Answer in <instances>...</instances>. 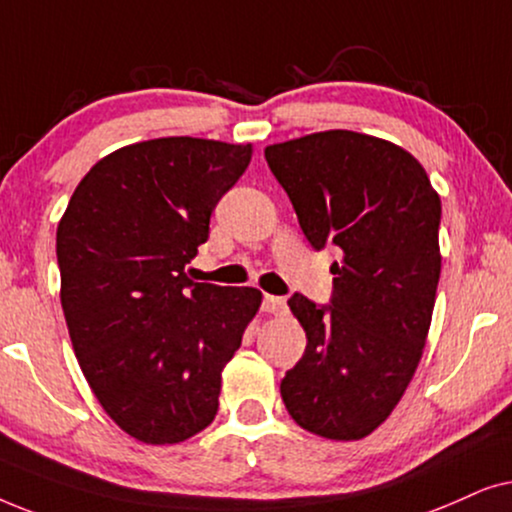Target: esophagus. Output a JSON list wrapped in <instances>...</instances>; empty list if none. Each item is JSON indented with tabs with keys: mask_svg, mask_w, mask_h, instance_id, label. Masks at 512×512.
I'll return each instance as SVG.
<instances>
[{
	"mask_svg": "<svg viewBox=\"0 0 512 512\" xmlns=\"http://www.w3.org/2000/svg\"><path fill=\"white\" fill-rule=\"evenodd\" d=\"M262 309L267 313H274V316H283L288 311V304H285V297H274V295H264L262 299Z\"/></svg>",
	"mask_w": 512,
	"mask_h": 512,
	"instance_id": "1",
	"label": "esophagus"
}]
</instances>
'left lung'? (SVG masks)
Instances as JSON below:
<instances>
[{"label": "left lung", "instance_id": "left-lung-1", "mask_svg": "<svg viewBox=\"0 0 512 512\" xmlns=\"http://www.w3.org/2000/svg\"><path fill=\"white\" fill-rule=\"evenodd\" d=\"M267 163L316 250L342 260L330 304L295 292L306 332L281 381L290 417L327 440H360L400 403L424 353L440 281V196L403 147L353 131L269 145Z\"/></svg>", "mask_w": 512, "mask_h": 512}]
</instances>
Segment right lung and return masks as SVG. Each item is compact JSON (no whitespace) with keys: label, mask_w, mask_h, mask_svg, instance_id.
I'll return each mask as SVG.
<instances>
[{"label":"right lung","mask_w":512,"mask_h":512,"mask_svg":"<svg viewBox=\"0 0 512 512\" xmlns=\"http://www.w3.org/2000/svg\"><path fill=\"white\" fill-rule=\"evenodd\" d=\"M250 145L156 138L88 170L56 234L60 304L79 367L114 424L175 445L213 424L224 365L262 304L255 288L194 283L217 201Z\"/></svg>","instance_id":"add662e5"}]
</instances>
